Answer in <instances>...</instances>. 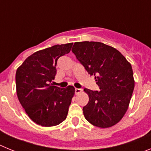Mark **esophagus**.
Returning a JSON list of instances; mask_svg holds the SVG:
<instances>
[{
	"instance_id": "1",
	"label": "esophagus",
	"mask_w": 151,
	"mask_h": 151,
	"mask_svg": "<svg viewBox=\"0 0 151 151\" xmlns=\"http://www.w3.org/2000/svg\"><path fill=\"white\" fill-rule=\"evenodd\" d=\"M75 91H76V94H79L82 91V88H76L75 89Z\"/></svg>"
}]
</instances>
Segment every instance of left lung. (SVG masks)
<instances>
[{
	"mask_svg": "<svg viewBox=\"0 0 151 151\" xmlns=\"http://www.w3.org/2000/svg\"><path fill=\"white\" fill-rule=\"evenodd\" d=\"M72 51L101 89H84L89 97L85 118L97 127H112L129 108L134 88L132 65L118 50L97 41L76 42Z\"/></svg>",
	"mask_w": 151,
	"mask_h": 151,
	"instance_id": "left-lung-1",
	"label": "left lung"
}]
</instances>
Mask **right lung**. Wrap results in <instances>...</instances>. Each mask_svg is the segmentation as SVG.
I'll list each match as a JSON object with an SVG mask.
<instances>
[{
    "label": "right lung",
    "instance_id": "1",
    "mask_svg": "<svg viewBox=\"0 0 151 151\" xmlns=\"http://www.w3.org/2000/svg\"><path fill=\"white\" fill-rule=\"evenodd\" d=\"M73 43L57 45L35 52L16 73L18 99L29 118L38 125L50 127L66 119L75 88L51 85L57 74L58 59L69 54Z\"/></svg>",
    "mask_w": 151,
    "mask_h": 151
}]
</instances>
